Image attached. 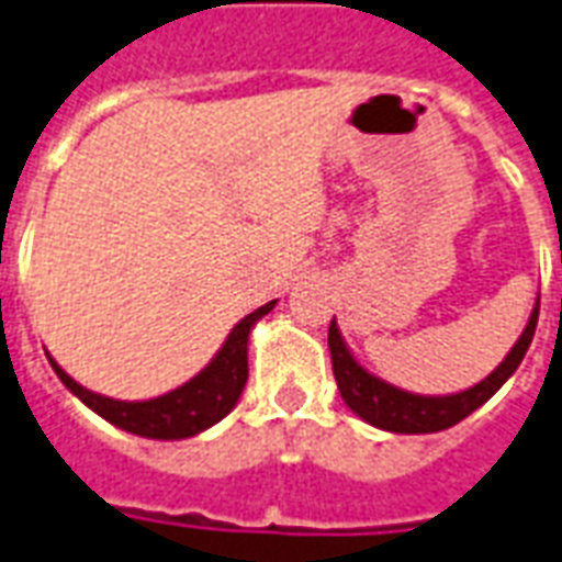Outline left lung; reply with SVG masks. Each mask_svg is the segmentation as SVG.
<instances>
[{
  "label": "left lung",
  "mask_w": 562,
  "mask_h": 562,
  "mask_svg": "<svg viewBox=\"0 0 562 562\" xmlns=\"http://www.w3.org/2000/svg\"><path fill=\"white\" fill-rule=\"evenodd\" d=\"M536 322H539V301L532 306L530 322L512 346V352L503 358V364L496 367L491 376L475 382L472 389L458 391V394H413L397 385H391L376 373H370L367 367L358 364V358L349 352V346L342 340L337 322H330L328 330V349L330 364H334V379L346 406L352 409L358 418L373 424L379 430H391V434H436L463 422L467 415L475 413L482 403L494 397L496 391L506 385V379L518 370L524 355L530 349L532 334H536Z\"/></svg>",
  "instance_id": "left-lung-1"
}]
</instances>
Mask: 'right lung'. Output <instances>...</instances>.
I'll return each mask as SVG.
<instances>
[{
	"label": "right lung",
	"mask_w": 562,
	"mask_h": 562,
	"mask_svg": "<svg viewBox=\"0 0 562 562\" xmlns=\"http://www.w3.org/2000/svg\"><path fill=\"white\" fill-rule=\"evenodd\" d=\"M277 301L258 306L256 313L244 316L225 337L222 349L213 355L198 376L183 382L180 389L168 391L153 401H114L95 391L83 389L80 382L68 376L63 367L56 364L47 355V361L54 367L59 382L66 385L80 403H87L92 413L102 415L104 422H111L120 430L135 436H147V439H189V436L207 430L225 415L232 413L240 394H244L246 376H249V361H246V349H249V334L256 328L258 318H265L273 310Z\"/></svg>",
	"instance_id": "obj_1"
}]
</instances>
